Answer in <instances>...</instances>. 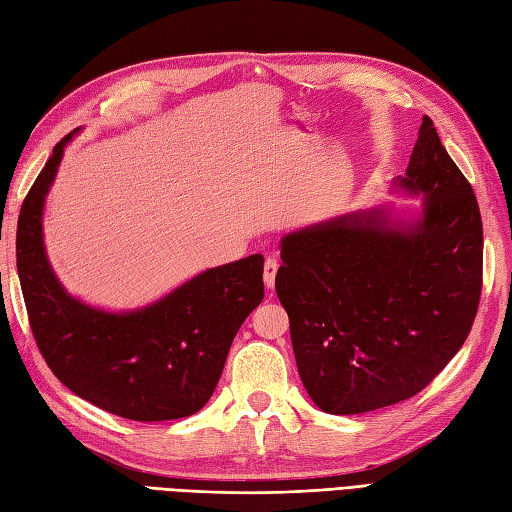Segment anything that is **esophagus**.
I'll use <instances>...</instances> for the list:
<instances>
[{"label":"esophagus","mask_w":512,"mask_h":512,"mask_svg":"<svg viewBox=\"0 0 512 512\" xmlns=\"http://www.w3.org/2000/svg\"><path fill=\"white\" fill-rule=\"evenodd\" d=\"M277 270H279V259L277 257H268L266 264H264V281H266L268 288H272V285H275Z\"/></svg>","instance_id":"obj_1"}]
</instances>
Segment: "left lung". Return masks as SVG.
Listing matches in <instances>:
<instances>
[{"mask_svg":"<svg viewBox=\"0 0 512 512\" xmlns=\"http://www.w3.org/2000/svg\"><path fill=\"white\" fill-rule=\"evenodd\" d=\"M401 185L414 227L353 213L283 237L275 288L305 390L329 414L421 392L465 344L482 294V218L471 183L423 117Z\"/></svg>","mask_w":512,"mask_h":512,"instance_id":"obj_1","label":"left lung"}]
</instances>
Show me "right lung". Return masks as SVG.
Masks as SVG:
<instances>
[{
  "mask_svg": "<svg viewBox=\"0 0 512 512\" xmlns=\"http://www.w3.org/2000/svg\"><path fill=\"white\" fill-rule=\"evenodd\" d=\"M65 135L23 200L17 270L32 336L52 373L93 406L130 421H170L213 395L231 342L264 299V257L205 270L161 301L109 314L63 290L47 264L41 216Z\"/></svg>",
  "mask_w": 512,
  "mask_h": 512,
  "instance_id": "1",
  "label": "right lung"
}]
</instances>
